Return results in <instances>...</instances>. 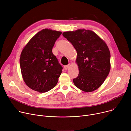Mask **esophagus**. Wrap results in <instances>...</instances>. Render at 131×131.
<instances>
[{
	"label": "esophagus",
	"instance_id": "obj_1",
	"mask_svg": "<svg viewBox=\"0 0 131 131\" xmlns=\"http://www.w3.org/2000/svg\"><path fill=\"white\" fill-rule=\"evenodd\" d=\"M69 66H70V64H68L67 65H66L64 66V68L66 69V70H67V69L69 67Z\"/></svg>",
	"mask_w": 131,
	"mask_h": 131
}]
</instances>
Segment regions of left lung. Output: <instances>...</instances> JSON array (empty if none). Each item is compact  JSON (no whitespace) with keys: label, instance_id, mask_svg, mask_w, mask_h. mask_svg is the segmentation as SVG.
<instances>
[{"label":"left lung","instance_id":"obj_1","mask_svg":"<svg viewBox=\"0 0 131 131\" xmlns=\"http://www.w3.org/2000/svg\"><path fill=\"white\" fill-rule=\"evenodd\" d=\"M63 36L77 51L76 62L79 74L73 79L74 85L84 92L96 90L105 81L111 69V55L106 43L90 30L66 31Z\"/></svg>","mask_w":131,"mask_h":131}]
</instances>
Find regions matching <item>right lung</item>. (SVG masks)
<instances>
[{
    "label": "right lung",
    "instance_id": "1",
    "mask_svg": "<svg viewBox=\"0 0 131 131\" xmlns=\"http://www.w3.org/2000/svg\"><path fill=\"white\" fill-rule=\"evenodd\" d=\"M61 31L44 29L37 32L23 49L20 66L23 80L29 88L39 93L53 89L63 67L52 53Z\"/></svg>",
    "mask_w": 131,
    "mask_h": 131
}]
</instances>
